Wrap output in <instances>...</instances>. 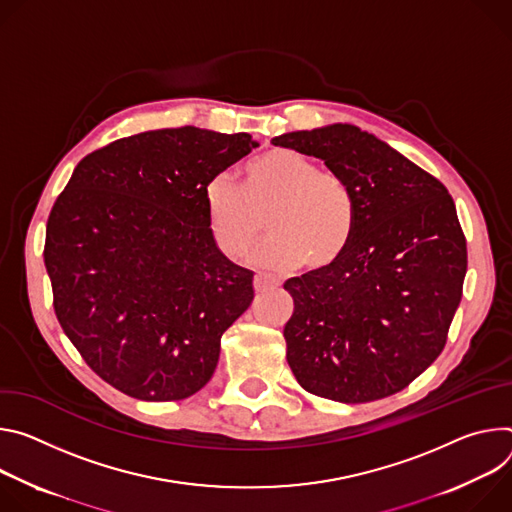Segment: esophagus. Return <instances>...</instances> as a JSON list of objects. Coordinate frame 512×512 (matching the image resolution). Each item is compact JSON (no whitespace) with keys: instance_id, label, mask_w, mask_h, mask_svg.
<instances>
[{"instance_id":"obj_1","label":"esophagus","mask_w":512,"mask_h":512,"mask_svg":"<svg viewBox=\"0 0 512 512\" xmlns=\"http://www.w3.org/2000/svg\"><path fill=\"white\" fill-rule=\"evenodd\" d=\"M278 287H280V282L274 276H270V274H256L254 276V291L258 295H264V293L274 291Z\"/></svg>"}]
</instances>
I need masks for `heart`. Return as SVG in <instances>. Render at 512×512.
<instances>
[{
    "label": "heart",
    "mask_w": 512,
    "mask_h": 512,
    "mask_svg": "<svg viewBox=\"0 0 512 512\" xmlns=\"http://www.w3.org/2000/svg\"><path fill=\"white\" fill-rule=\"evenodd\" d=\"M213 238L227 258H242L262 232L272 234L254 254V264L289 270L303 262L325 268L342 256L354 234V199L342 177L287 148L252 160L244 185L217 175L205 187Z\"/></svg>",
    "instance_id": "obj_1"
}]
</instances>
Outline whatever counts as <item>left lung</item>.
<instances>
[{"instance_id":"left-lung-1","label":"left lung","mask_w":512,"mask_h":512,"mask_svg":"<svg viewBox=\"0 0 512 512\" xmlns=\"http://www.w3.org/2000/svg\"><path fill=\"white\" fill-rule=\"evenodd\" d=\"M321 158L354 199V234L333 264L289 278L287 362L311 394L370 403L441 354L462 301L466 236L447 189L352 124L270 140Z\"/></svg>"}]
</instances>
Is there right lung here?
I'll return each instance as SVG.
<instances>
[{
    "label": "right lung",
    "instance_id": "right-lung-1",
    "mask_svg": "<svg viewBox=\"0 0 512 512\" xmlns=\"http://www.w3.org/2000/svg\"><path fill=\"white\" fill-rule=\"evenodd\" d=\"M250 134L142 132L87 154L54 201L44 264L54 313L89 368L140 401H181L215 372L254 272L225 258L205 187Z\"/></svg>",
    "mask_w": 512,
    "mask_h": 512
}]
</instances>
